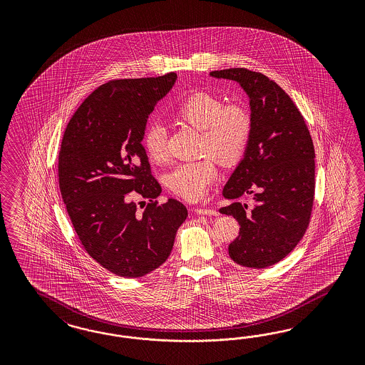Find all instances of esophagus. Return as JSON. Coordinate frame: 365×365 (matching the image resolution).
I'll return each instance as SVG.
<instances>
[{
	"mask_svg": "<svg viewBox=\"0 0 365 365\" xmlns=\"http://www.w3.org/2000/svg\"><path fill=\"white\" fill-rule=\"evenodd\" d=\"M195 212L199 214V215H212V217H217V215H218V211L211 210V209H205V207L195 209Z\"/></svg>",
	"mask_w": 365,
	"mask_h": 365,
	"instance_id": "1",
	"label": "esophagus"
}]
</instances>
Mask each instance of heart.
I'll use <instances>...</instances> for the list:
<instances>
[{"instance_id":"b5f03b06","label":"heart","mask_w":365,"mask_h":365,"mask_svg":"<svg viewBox=\"0 0 365 365\" xmlns=\"http://www.w3.org/2000/svg\"><path fill=\"white\" fill-rule=\"evenodd\" d=\"M174 115L178 120L202 131L200 148L222 163H232L242 156L250 135L252 115L240 103L225 101L209 92H195L178 106ZM147 156L156 163L167 159V131L159 124H150L143 133ZM218 177L214 160L203 158L174 167L167 174V186L180 198L198 200Z\"/></svg>"}]
</instances>
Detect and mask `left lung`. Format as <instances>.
Returning a JSON list of instances; mask_svg holds the SVG:
<instances>
[{
  "label": "left lung",
  "mask_w": 365,
  "mask_h": 365,
  "mask_svg": "<svg viewBox=\"0 0 365 365\" xmlns=\"http://www.w3.org/2000/svg\"><path fill=\"white\" fill-rule=\"evenodd\" d=\"M240 83L250 99L252 135L243 159L223 187V197L252 195L222 207L240 223L229 245L238 265L264 269L285 258L309 226L314 199V147L304 116L284 89L246 68L212 71Z\"/></svg>",
  "instance_id": "obj_1"
}]
</instances>
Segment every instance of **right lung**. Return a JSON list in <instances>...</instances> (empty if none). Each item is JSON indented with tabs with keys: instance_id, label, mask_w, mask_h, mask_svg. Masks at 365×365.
Returning a JSON list of instances; mask_svg holds the SVG:
<instances>
[{
	"instance_id": "right-lung-1",
	"label": "right lung",
	"mask_w": 365,
	"mask_h": 365,
	"mask_svg": "<svg viewBox=\"0 0 365 365\" xmlns=\"http://www.w3.org/2000/svg\"><path fill=\"white\" fill-rule=\"evenodd\" d=\"M177 73L112 80L81 103L66 125L58 154V185L78 240L98 264L136 278L166 262L187 209L158 203L142 140L150 113ZM149 199L138 212L133 198ZM142 203V202H139Z\"/></svg>"
}]
</instances>
